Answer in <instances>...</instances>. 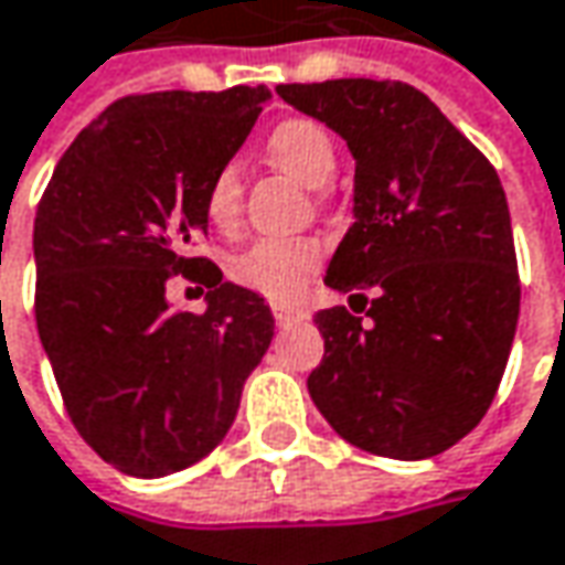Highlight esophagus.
I'll return each mask as SVG.
<instances>
[{"instance_id":"obj_1","label":"esophagus","mask_w":565,"mask_h":565,"mask_svg":"<svg viewBox=\"0 0 565 565\" xmlns=\"http://www.w3.org/2000/svg\"><path fill=\"white\" fill-rule=\"evenodd\" d=\"M271 312H275V322H278V326H290V322H303V319H309L307 309L281 307V303H275Z\"/></svg>"}]
</instances>
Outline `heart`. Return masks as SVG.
<instances>
[{
    "label": "heart",
    "mask_w": 565,
    "mask_h": 565,
    "mask_svg": "<svg viewBox=\"0 0 565 565\" xmlns=\"http://www.w3.org/2000/svg\"><path fill=\"white\" fill-rule=\"evenodd\" d=\"M265 154L275 167H281L284 173L297 177L307 185H326L338 167V148L331 141L329 129L309 116L281 119L265 138ZM239 209H243L239 167L224 163L214 170L205 189V214L214 227L231 231L239 221ZM319 265H322L319 239L262 236L231 262V275L271 300H294Z\"/></svg>",
    "instance_id": "1"
}]
</instances>
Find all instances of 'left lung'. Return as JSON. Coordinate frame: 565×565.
I'll return each instance as SVG.
<instances>
[{
	"mask_svg": "<svg viewBox=\"0 0 565 565\" xmlns=\"http://www.w3.org/2000/svg\"><path fill=\"white\" fill-rule=\"evenodd\" d=\"M354 154V224L326 284L367 307L316 312L309 395L363 452L420 461L478 427L519 322L512 221L497 170L405 82L275 87ZM373 296V301H366Z\"/></svg>",
	"mask_w": 565,
	"mask_h": 565,
	"instance_id": "1",
	"label": "left lung"
}]
</instances>
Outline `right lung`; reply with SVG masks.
<instances>
[{"label": "right lung", "mask_w": 565, "mask_h": 565, "mask_svg": "<svg viewBox=\"0 0 565 565\" xmlns=\"http://www.w3.org/2000/svg\"><path fill=\"white\" fill-rule=\"evenodd\" d=\"M268 97L265 85L122 97L68 145L40 199V344L75 429L122 475L205 458L275 338L256 290L189 253L209 234V180ZM173 274L210 287L205 313L166 303Z\"/></svg>", "instance_id": "right-lung-1"}]
</instances>
